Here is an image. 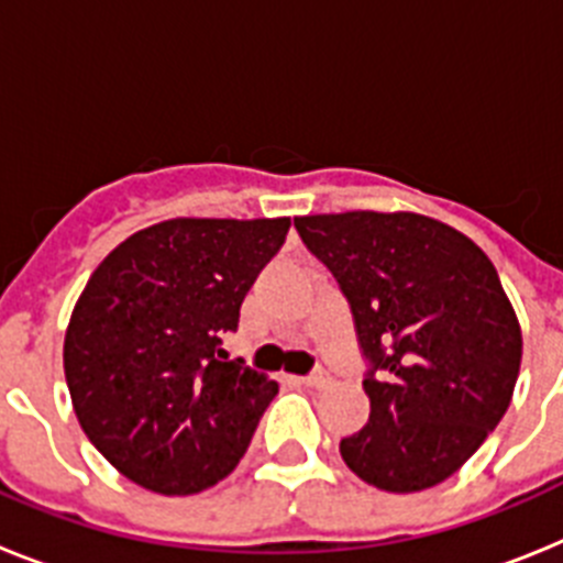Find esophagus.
Instances as JSON below:
<instances>
[{
    "instance_id": "34e87169",
    "label": "esophagus",
    "mask_w": 563,
    "mask_h": 563,
    "mask_svg": "<svg viewBox=\"0 0 563 563\" xmlns=\"http://www.w3.org/2000/svg\"><path fill=\"white\" fill-rule=\"evenodd\" d=\"M301 386H307V389H327L330 386V375L327 372H316V375L310 377H301Z\"/></svg>"
}]
</instances>
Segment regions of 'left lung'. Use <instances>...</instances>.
I'll return each instance as SVG.
<instances>
[{
	"mask_svg": "<svg viewBox=\"0 0 563 563\" xmlns=\"http://www.w3.org/2000/svg\"><path fill=\"white\" fill-rule=\"evenodd\" d=\"M296 228L372 361L369 422L341 440L343 462L389 494L440 485L499 426L519 377L521 327L494 262L415 211L310 213Z\"/></svg>",
	"mask_w": 563,
	"mask_h": 563,
	"instance_id": "obj_1",
	"label": "left lung"
}]
</instances>
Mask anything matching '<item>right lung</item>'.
Returning a JSON list of instances; mask_svg holds the SVG:
<instances>
[{"instance_id": "add662e5", "label": "right lung", "mask_w": 563, "mask_h": 563, "mask_svg": "<svg viewBox=\"0 0 563 563\" xmlns=\"http://www.w3.org/2000/svg\"><path fill=\"white\" fill-rule=\"evenodd\" d=\"M290 217H177L132 233L78 296L64 375L89 442L134 485L200 494L225 479L278 383L228 361L222 335Z\"/></svg>"}]
</instances>
